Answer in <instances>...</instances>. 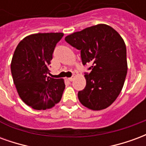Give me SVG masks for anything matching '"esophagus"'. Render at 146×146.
Here are the masks:
<instances>
[{
    "mask_svg": "<svg viewBox=\"0 0 146 146\" xmlns=\"http://www.w3.org/2000/svg\"><path fill=\"white\" fill-rule=\"evenodd\" d=\"M73 77H74V76H72V77H69V78H68V80H70V81H73V79H74V78H73Z\"/></svg>",
    "mask_w": 146,
    "mask_h": 146,
    "instance_id": "34e87169",
    "label": "esophagus"
}]
</instances>
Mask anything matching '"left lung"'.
<instances>
[{
    "instance_id": "8db88e82",
    "label": "left lung",
    "mask_w": 146,
    "mask_h": 146,
    "mask_svg": "<svg viewBox=\"0 0 146 146\" xmlns=\"http://www.w3.org/2000/svg\"><path fill=\"white\" fill-rule=\"evenodd\" d=\"M65 40L80 50L83 65H92L91 73L84 75L86 87L78 92L80 103L95 111L109 107L119 95L127 73L124 40L106 24L85 28Z\"/></svg>"
}]
</instances>
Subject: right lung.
I'll list each match as a JSON object with an SVG mask.
<instances>
[{
	"label": "right lung",
	"mask_w": 146,
	"mask_h": 146,
	"mask_svg": "<svg viewBox=\"0 0 146 146\" xmlns=\"http://www.w3.org/2000/svg\"><path fill=\"white\" fill-rule=\"evenodd\" d=\"M62 33H38L21 40L13 54L11 71L17 92L33 110H45L60 102L65 89L63 79H54L49 66L55 45Z\"/></svg>",
	"instance_id": "add662e5"
}]
</instances>
